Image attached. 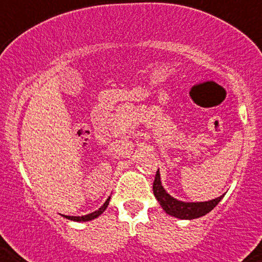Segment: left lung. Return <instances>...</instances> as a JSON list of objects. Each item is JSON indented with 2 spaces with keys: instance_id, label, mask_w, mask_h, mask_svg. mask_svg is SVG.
Here are the masks:
<instances>
[{
  "instance_id": "8db88e82",
  "label": "left lung",
  "mask_w": 262,
  "mask_h": 262,
  "mask_svg": "<svg viewBox=\"0 0 262 262\" xmlns=\"http://www.w3.org/2000/svg\"><path fill=\"white\" fill-rule=\"evenodd\" d=\"M154 194L156 200L159 201L160 207L163 208V211L167 215H171L177 219L182 220H191L201 217V216L207 215L213 209V208L220 203V200L223 199V195L216 197L213 200H208V201H197V203H187V201H181L177 200L175 197L170 195L167 190L164 189L160 181V172L158 170L154 181Z\"/></svg>"
}]
</instances>
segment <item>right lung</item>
Instances as JSON below:
<instances>
[{
  "label": "right lung",
  "instance_id": "add662e5",
  "mask_svg": "<svg viewBox=\"0 0 262 262\" xmlns=\"http://www.w3.org/2000/svg\"><path fill=\"white\" fill-rule=\"evenodd\" d=\"M108 203H110V197L106 200V203L103 204L102 207L99 208L98 211H94L92 213H88V215H83V216L62 215V216H63V217H67V219H69V220H73V222H90V220L96 219V217H99V216L102 215L103 212L106 211V208H107V205H108Z\"/></svg>",
  "mask_w": 262,
  "mask_h": 262
}]
</instances>
